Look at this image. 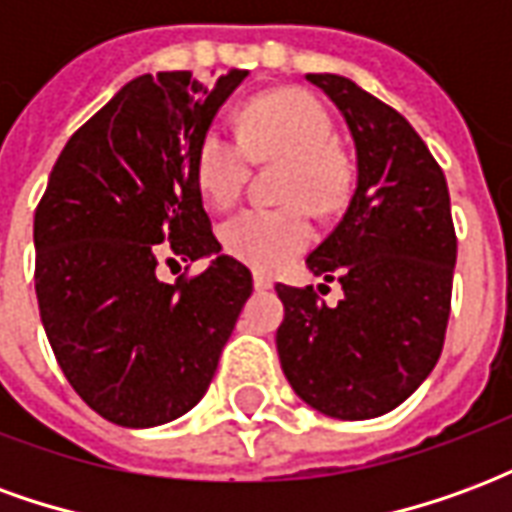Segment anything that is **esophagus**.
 <instances>
[{"label": "esophagus", "mask_w": 512, "mask_h": 512, "mask_svg": "<svg viewBox=\"0 0 512 512\" xmlns=\"http://www.w3.org/2000/svg\"><path fill=\"white\" fill-rule=\"evenodd\" d=\"M252 282H255V290H268L271 285H274V282H271L266 274H255V277H252Z\"/></svg>", "instance_id": "1"}]
</instances>
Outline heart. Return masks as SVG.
Segmentation results:
<instances>
[{"mask_svg": "<svg viewBox=\"0 0 512 512\" xmlns=\"http://www.w3.org/2000/svg\"><path fill=\"white\" fill-rule=\"evenodd\" d=\"M238 135L208 128L194 150L202 197L230 208L244 194L252 161L282 164L285 208H252L219 230L224 252L255 271H279L312 244V213L334 211L348 191V164L334 145L329 109L307 90L282 87L252 98L238 117Z\"/></svg>", "mask_w": 512, "mask_h": 512, "instance_id": "heart-1", "label": "heart"}]
</instances>
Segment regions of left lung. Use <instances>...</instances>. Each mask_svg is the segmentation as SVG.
I'll list each match as a JSON object with an SVG mask.
<instances>
[{"label":"left lung","mask_w":512,"mask_h":512,"mask_svg":"<svg viewBox=\"0 0 512 512\" xmlns=\"http://www.w3.org/2000/svg\"><path fill=\"white\" fill-rule=\"evenodd\" d=\"M343 112L356 145V189L307 266L343 285L329 307L277 285L282 370L296 395L334 419L397 408L436 367L450 321L455 224L444 172L406 117L337 73H307ZM326 285H321V290Z\"/></svg>","instance_id":"1"}]
</instances>
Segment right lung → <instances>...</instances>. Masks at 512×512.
<instances>
[{
  "label": "right lung",
  "mask_w": 512,
  "mask_h": 512,
  "mask_svg": "<svg viewBox=\"0 0 512 512\" xmlns=\"http://www.w3.org/2000/svg\"><path fill=\"white\" fill-rule=\"evenodd\" d=\"M246 71L211 90L189 71L139 76L62 147L35 208L40 321L68 384L123 428H153L200 403L252 274L202 208L194 150ZM211 267L172 286L157 257Z\"/></svg>",
  "instance_id": "add662e5"
}]
</instances>
